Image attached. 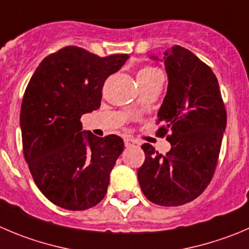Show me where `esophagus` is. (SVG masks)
<instances>
[{"mask_svg": "<svg viewBox=\"0 0 249 249\" xmlns=\"http://www.w3.org/2000/svg\"><path fill=\"white\" fill-rule=\"evenodd\" d=\"M134 144H138V142L133 138H124V145L126 146H132Z\"/></svg>", "mask_w": 249, "mask_h": 249, "instance_id": "34e87169", "label": "esophagus"}]
</instances>
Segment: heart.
<instances>
[{
    "label": "heart",
    "mask_w": 249,
    "mask_h": 249,
    "mask_svg": "<svg viewBox=\"0 0 249 249\" xmlns=\"http://www.w3.org/2000/svg\"><path fill=\"white\" fill-rule=\"evenodd\" d=\"M155 72H158L155 68L144 67V68H142L141 71H139L138 74H137V77H146V75H150V74H153V73H155Z\"/></svg>",
    "instance_id": "b5f03b06"
}]
</instances>
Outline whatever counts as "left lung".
I'll return each instance as SVG.
<instances>
[{
    "label": "left lung",
    "mask_w": 249,
    "mask_h": 249,
    "mask_svg": "<svg viewBox=\"0 0 249 249\" xmlns=\"http://www.w3.org/2000/svg\"><path fill=\"white\" fill-rule=\"evenodd\" d=\"M161 61L169 84L158 112L162 124L159 133L170 132L171 149L162 155L143 144L145 161L138 169V181L154 204L177 207L196 199L209 184L226 128V110L212 68L193 52L172 46Z\"/></svg>",
    "instance_id": "1"
}]
</instances>
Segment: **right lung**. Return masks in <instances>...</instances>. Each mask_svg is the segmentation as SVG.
<instances>
[{
	"instance_id": "add662e5",
	"label": "right lung",
	"mask_w": 249,
	"mask_h": 249,
	"mask_svg": "<svg viewBox=\"0 0 249 249\" xmlns=\"http://www.w3.org/2000/svg\"><path fill=\"white\" fill-rule=\"evenodd\" d=\"M128 58L67 46L30 78L20 108L23 153L37 188L58 207L85 210L105 197L124 144L115 134L82 131L80 117L100 107L104 83Z\"/></svg>"
}]
</instances>
